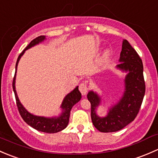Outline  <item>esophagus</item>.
<instances>
[{"mask_svg": "<svg viewBox=\"0 0 158 158\" xmlns=\"http://www.w3.org/2000/svg\"><path fill=\"white\" fill-rule=\"evenodd\" d=\"M88 90H89V88H88V86H87V85L85 83H84V82H82V83L79 85V91H80L82 95H86Z\"/></svg>", "mask_w": 158, "mask_h": 158, "instance_id": "34e87169", "label": "esophagus"}]
</instances>
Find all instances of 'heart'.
I'll return each instance as SVG.
<instances>
[{
  "label": "heart",
  "mask_w": 158,
  "mask_h": 158,
  "mask_svg": "<svg viewBox=\"0 0 158 158\" xmlns=\"http://www.w3.org/2000/svg\"><path fill=\"white\" fill-rule=\"evenodd\" d=\"M110 56H111V52L109 50H106L103 55V63H107V61L110 58Z\"/></svg>",
  "instance_id": "heart-1"
}]
</instances>
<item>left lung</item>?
<instances>
[{"label": "left lung", "instance_id": "obj_1", "mask_svg": "<svg viewBox=\"0 0 158 158\" xmlns=\"http://www.w3.org/2000/svg\"><path fill=\"white\" fill-rule=\"evenodd\" d=\"M116 69L124 75V92L116 102L108 106L107 114L99 116L98 107L106 105L102 95L91 90L87 98L91 103V118L94 126L101 132H114L133 122L138 114L145 93L143 63L128 41L123 40L122 49Z\"/></svg>", "mask_w": 158, "mask_h": 158}]
</instances>
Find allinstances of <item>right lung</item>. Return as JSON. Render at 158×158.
I'll return each instance as SVG.
<instances>
[{"label":"right lung","instance_id":"add662e5","mask_svg":"<svg viewBox=\"0 0 158 158\" xmlns=\"http://www.w3.org/2000/svg\"><path fill=\"white\" fill-rule=\"evenodd\" d=\"M46 40H47L46 36H40L38 37L35 38L34 40H33L30 43L29 45L23 49V52L19 55L17 63H16L15 75H14V81H13V90H14V95H15L16 102H17V108H18L19 112H20L23 121L27 125L31 126L32 128H35L36 130L39 131L52 134L60 131L63 130V129L67 127L68 124H69L70 111H71L72 108L76 103L79 102L81 98H82V95H81V92L79 90V86H76L73 91H71L69 93H68L64 97L63 102H62L61 106H60L61 112L58 115L52 116V117L36 115V114H33L29 112L27 110L25 109L24 106L22 105V103L20 102V99L18 98V95H17V91H16L15 86L17 66H18V63L20 61V58L22 57V56L24 54L26 50L34 47V46L41 44V43H43Z\"/></svg>","mask_w":158,"mask_h":158}]
</instances>
